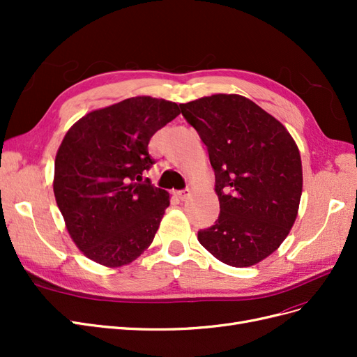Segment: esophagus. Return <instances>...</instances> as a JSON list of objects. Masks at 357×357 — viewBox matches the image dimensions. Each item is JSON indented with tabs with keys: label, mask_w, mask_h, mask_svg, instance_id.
Instances as JSON below:
<instances>
[{
	"label": "esophagus",
	"mask_w": 357,
	"mask_h": 357,
	"mask_svg": "<svg viewBox=\"0 0 357 357\" xmlns=\"http://www.w3.org/2000/svg\"><path fill=\"white\" fill-rule=\"evenodd\" d=\"M177 197L181 199V201H186L190 198V190L186 189V190H178L177 192Z\"/></svg>",
	"instance_id": "1"
}]
</instances>
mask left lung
Instances as JSON below:
<instances>
[{
	"mask_svg": "<svg viewBox=\"0 0 357 357\" xmlns=\"http://www.w3.org/2000/svg\"><path fill=\"white\" fill-rule=\"evenodd\" d=\"M180 109L207 146L220 202L219 219L198 232V241L226 265H256L296 220L302 164L295 139L241 95L204 96Z\"/></svg>",
	"mask_w": 357,
	"mask_h": 357,
	"instance_id": "8db88e82",
	"label": "left lung"
}]
</instances>
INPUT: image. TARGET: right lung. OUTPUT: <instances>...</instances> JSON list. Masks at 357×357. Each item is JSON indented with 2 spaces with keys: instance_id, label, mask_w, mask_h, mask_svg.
<instances>
[{
  "instance_id": "right-lung-1",
  "label": "right lung",
  "mask_w": 357,
  "mask_h": 357,
  "mask_svg": "<svg viewBox=\"0 0 357 357\" xmlns=\"http://www.w3.org/2000/svg\"><path fill=\"white\" fill-rule=\"evenodd\" d=\"M178 105L134 96L79 119L55 158L53 192L83 255L109 268L131 264L152 244L169 193L143 181L155 164L149 142Z\"/></svg>"
}]
</instances>
